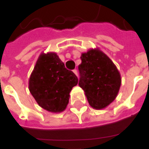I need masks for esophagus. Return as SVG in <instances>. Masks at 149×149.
<instances>
[{
  "instance_id": "34e87169",
  "label": "esophagus",
  "mask_w": 149,
  "mask_h": 149,
  "mask_svg": "<svg viewBox=\"0 0 149 149\" xmlns=\"http://www.w3.org/2000/svg\"><path fill=\"white\" fill-rule=\"evenodd\" d=\"M73 72H74V74H75V75L77 77V71L76 70V69H74V70L73 71Z\"/></svg>"
}]
</instances>
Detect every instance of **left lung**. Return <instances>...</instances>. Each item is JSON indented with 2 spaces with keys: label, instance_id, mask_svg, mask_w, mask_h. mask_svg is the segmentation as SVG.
I'll return each mask as SVG.
<instances>
[{
  "label": "left lung",
  "instance_id": "left-lung-1",
  "mask_svg": "<svg viewBox=\"0 0 149 149\" xmlns=\"http://www.w3.org/2000/svg\"><path fill=\"white\" fill-rule=\"evenodd\" d=\"M81 59L79 86L93 109L106 108L119 93L122 83L120 72L110 57L98 48L82 53Z\"/></svg>",
  "mask_w": 149,
  "mask_h": 149
}]
</instances>
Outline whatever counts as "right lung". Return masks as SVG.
I'll use <instances>...</instances> for the list:
<instances>
[{"mask_svg":"<svg viewBox=\"0 0 149 149\" xmlns=\"http://www.w3.org/2000/svg\"><path fill=\"white\" fill-rule=\"evenodd\" d=\"M78 83L55 52L41 53L29 78L28 87L38 104L47 111H64L72 88Z\"/></svg>","mask_w":149,"mask_h":149,"instance_id":"add662e5","label":"right lung"}]
</instances>
